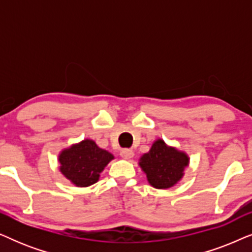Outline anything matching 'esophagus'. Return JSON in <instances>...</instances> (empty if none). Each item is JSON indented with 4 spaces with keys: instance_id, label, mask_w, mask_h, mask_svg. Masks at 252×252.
<instances>
[{
    "instance_id": "obj_1",
    "label": "esophagus",
    "mask_w": 252,
    "mask_h": 252,
    "mask_svg": "<svg viewBox=\"0 0 252 252\" xmlns=\"http://www.w3.org/2000/svg\"><path fill=\"white\" fill-rule=\"evenodd\" d=\"M120 155H122L124 159H130L134 156V151L132 149H123L120 151Z\"/></svg>"
}]
</instances>
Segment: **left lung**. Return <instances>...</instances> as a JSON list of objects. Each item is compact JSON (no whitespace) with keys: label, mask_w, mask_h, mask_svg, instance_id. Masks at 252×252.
Listing matches in <instances>:
<instances>
[{"label":"left lung","mask_w":252,"mask_h":252,"mask_svg":"<svg viewBox=\"0 0 252 252\" xmlns=\"http://www.w3.org/2000/svg\"><path fill=\"white\" fill-rule=\"evenodd\" d=\"M188 164L187 154L168 147L161 139L155 141L149 153L142 155L139 161L148 182L157 189H167L177 185L184 177Z\"/></svg>","instance_id":"left-lung-1"}]
</instances>
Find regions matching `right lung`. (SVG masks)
<instances>
[{
	"label": "right lung",
	"instance_id": "add662e5",
	"mask_svg": "<svg viewBox=\"0 0 252 252\" xmlns=\"http://www.w3.org/2000/svg\"><path fill=\"white\" fill-rule=\"evenodd\" d=\"M113 155L97 147L93 140H84L62 150L60 171L77 187H88L98 181L99 173L113 159Z\"/></svg>",
	"mask_w": 252,
	"mask_h": 252
}]
</instances>
